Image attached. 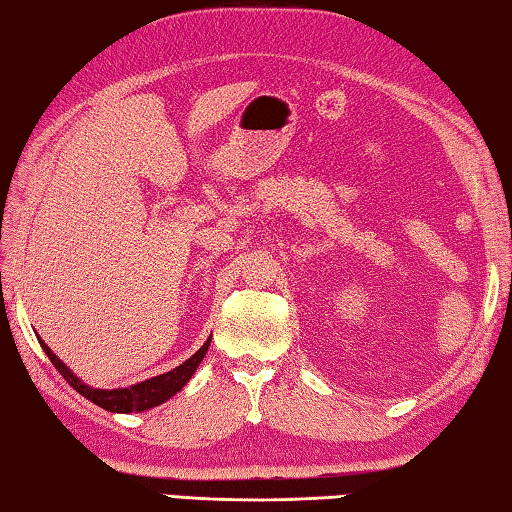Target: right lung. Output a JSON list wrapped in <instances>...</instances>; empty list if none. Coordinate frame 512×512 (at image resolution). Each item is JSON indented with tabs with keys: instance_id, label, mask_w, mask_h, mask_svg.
<instances>
[{
	"instance_id": "1",
	"label": "right lung",
	"mask_w": 512,
	"mask_h": 512,
	"mask_svg": "<svg viewBox=\"0 0 512 512\" xmlns=\"http://www.w3.org/2000/svg\"><path fill=\"white\" fill-rule=\"evenodd\" d=\"M37 341H40L42 350L46 352L48 359L57 368L66 381H69L71 388H75V392H80L84 399H89L95 406H100L109 412H122V414H129V412H144V410H151L160 406V403L169 401L173 394L180 392L185 388L187 381L194 376V372L198 370L200 361L205 359V354L209 350V343L211 339L205 341V345L200 347V350L189 356V359L178 365V368H173L171 372L165 374H158V376H151L147 381H140V383H133L129 388H113V390H100V388H91V385H86L84 381H80V376H75L69 368H66V363L62 359H57L53 354L51 347H48L40 336H37Z\"/></svg>"
}]
</instances>
